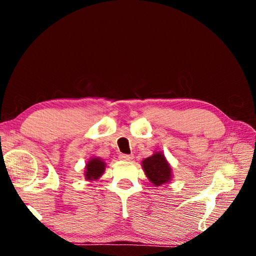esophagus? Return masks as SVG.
I'll list each match as a JSON object with an SVG mask.
<instances>
[{"instance_id": "obj_1", "label": "esophagus", "mask_w": 256, "mask_h": 256, "mask_svg": "<svg viewBox=\"0 0 256 256\" xmlns=\"http://www.w3.org/2000/svg\"><path fill=\"white\" fill-rule=\"evenodd\" d=\"M134 156L133 154H120L118 156V158L120 160H125V162H131V160L133 159Z\"/></svg>"}]
</instances>
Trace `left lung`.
<instances>
[{"label": "left lung", "instance_id": "obj_1", "mask_svg": "<svg viewBox=\"0 0 256 256\" xmlns=\"http://www.w3.org/2000/svg\"><path fill=\"white\" fill-rule=\"evenodd\" d=\"M148 180L154 186H162L172 180V168L162 152H156L142 162Z\"/></svg>", "mask_w": 256, "mask_h": 256}]
</instances>
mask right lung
Instances as JSON below:
<instances>
[{
    "mask_svg": "<svg viewBox=\"0 0 256 256\" xmlns=\"http://www.w3.org/2000/svg\"><path fill=\"white\" fill-rule=\"evenodd\" d=\"M106 164L100 158H92L86 164L84 176L86 180H94L100 177L105 172Z\"/></svg>",
    "mask_w": 256,
    "mask_h": 256,
    "instance_id": "add662e5",
    "label": "right lung"
}]
</instances>
